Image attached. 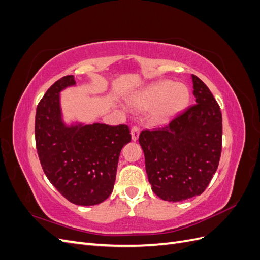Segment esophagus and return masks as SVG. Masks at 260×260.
<instances>
[{"label":"esophagus","mask_w":260,"mask_h":260,"mask_svg":"<svg viewBox=\"0 0 260 260\" xmlns=\"http://www.w3.org/2000/svg\"><path fill=\"white\" fill-rule=\"evenodd\" d=\"M139 135H140V128L137 127V125H133V127L131 128V138H132V141H136L139 139Z\"/></svg>","instance_id":"34e87169"}]
</instances>
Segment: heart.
Instances as JSON below:
<instances>
[{
	"label": "heart",
	"instance_id": "obj_1",
	"mask_svg": "<svg viewBox=\"0 0 260 260\" xmlns=\"http://www.w3.org/2000/svg\"><path fill=\"white\" fill-rule=\"evenodd\" d=\"M190 94L184 84L167 80L148 85L131 99V105L140 111L149 109V117L154 122H166L183 111L188 103Z\"/></svg>",
	"mask_w": 260,
	"mask_h": 260
}]
</instances>
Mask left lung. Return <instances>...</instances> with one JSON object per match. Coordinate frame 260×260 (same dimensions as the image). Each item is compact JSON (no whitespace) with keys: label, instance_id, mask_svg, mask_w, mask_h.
<instances>
[{"label":"left lung","instance_id":"left-lung-1","mask_svg":"<svg viewBox=\"0 0 260 260\" xmlns=\"http://www.w3.org/2000/svg\"><path fill=\"white\" fill-rule=\"evenodd\" d=\"M196 104L167 125L143 130L139 142L153 192L164 201L182 202L206 190L222 148V115L207 85L192 75Z\"/></svg>","mask_w":260,"mask_h":260}]
</instances>
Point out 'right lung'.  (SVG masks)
<instances>
[{
  "mask_svg": "<svg viewBox=\"0 0 260 260\" xmlns=\"http://www.w3.org/2000/svg\"><path fill=\"white\" fill-rule=\"evenodd\" d=\"M74 84V76L62 77L39 102L37 152L45 176L66 200L81 206L98 205L113 192L120 151L131 135L125 124L66 127L60 117L59 92Z\"/></svg>",
  "mask_w": 260,
  "mask_h": 260,
  "instance_id": "1",
  "label": "right lung"
}]
</instances>
